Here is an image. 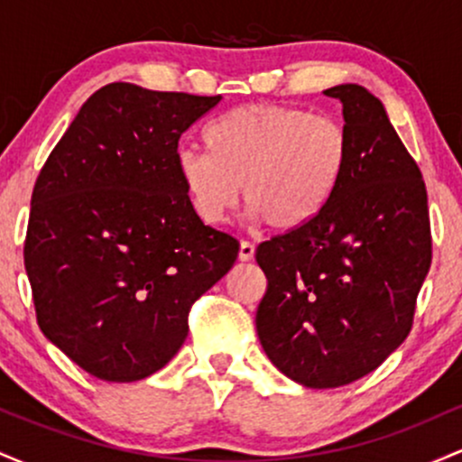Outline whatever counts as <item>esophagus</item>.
Instances as JSON below:
<instances>
[{
    "label": "esophagus",
    "instance_id": "34e87169",
    "mask_svg": "<svg viewBox=\"0 0 462 462\" xmlns=\"http://www.w3.org/2000/svg\"><path fill=\"white\" fill-rule=\"evenodd\" d=\"M254 252H256V249H254L252 243H249V241H241V247H238V261H243V263L252 261Z\"/></svg>",
    "mask_w": 462,
    "mask_h": 462
}]
</instances>
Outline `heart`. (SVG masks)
Masks as SVG:
<instances>
[{"instance_id":"b5f03b06","label":"heart","mask_w":462,"mask_h":462,"mask_svg":"<svg viewBox=\"0 0 462 462\" xmlns=\"http://www.w3.org/2000/svg\"><path fill=\"white\" fill-rule=\"evenodd\" d=\"M208 153L178 152L176 171L190 208L221 224L241 198L275 232L309 226L332 199L349 162V132L338 119L284 104L227 110L204 130Z\"/></svg>"}]
</instances>
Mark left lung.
I'll return each instance as SVG.
<instances>
[{
  "mask_svg": "<svg viewBox=\"0 0 462 462\" xmlns=\"http://www.w3.org/2000/svg\"><path fill=\"white\" fill-rule=\"evenodd\" d=\"M323 93L343 104L346 176L309 226L256 249L258 338L309 389L354 383L402 346L432 263L426 184L383 102L358 84Z\"/></svg>",
  "mask_w": 462,
  "mask_h": 462,
  "instance_id": "1",
  "label": "left lung"
}]
</instances>
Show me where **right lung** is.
I'll use <instances>...</instances> for the list:
<instances>
[{
  "label": "right lung",
  "instance_id": "obj_1",
  "mask_svg": "<svg viewBox=\"0 0 462 462\" xmlns=\"http://www.w3.org/2000/svg\"><path fill=\"white\" fill-rule=\"evenodd\" d=\"M221 95L113 82L84 102L32 190L23 261L36 321L106 383L156 374L238 241L204 226L176 171L178 141Z\"/></svg>",
  "mask_w": 462,
  "mask_h": 462
}]
</instances>
